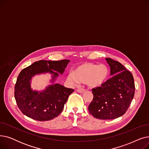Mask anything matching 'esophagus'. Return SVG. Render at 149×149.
I'll return each instance as SVG.
<instances>
[{"instance_id":"obj_1","label":"esophagus","mask_w":149,"mask_h":149,"mask_svg":"<svg viewBox=\"0 0 149 149\" xmlns=\"http://www.w3.org/2000/svg\"><path fill=\"white\" fill-rule=\"evenodd\" d=\"M76 91H77V92H79V93H84L85 92V90L84 89H78Z\"/></svg>"}]
</instances>
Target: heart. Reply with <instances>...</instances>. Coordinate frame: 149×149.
Instances as JSON below:
<instances>
[{
  "label": "heart",
  "mask_w": 149,
  "mask_h": 149,
  "mask_svg": "<svg viewBox=\"0 0 149 149\" xmlns=\"http://www.w3.org/2000/svg\"><path fill=\"white\" fill-rule=\"evenodd\" d=\"M109 74V69L105 65L86 63L78 66L72 73H69L67 79L72 84L79 81L84 83L90 88H96L107 81Z\"/></svg>",
  "instance_id": "heart-1"
}]
</instances>
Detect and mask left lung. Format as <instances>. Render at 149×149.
<instances>
[{"label": "left lung", "mask_w": 149, "mask_h": 149, "mask_svg": "<svg viewBox=\"0 0 149 149\" xmlns=\"http://www.w3.org/2000/svg\"><path fill=\"white\" fill-rule=\"evenodd\" d=\"M106 60L112 77L92 89L93 98L88 110L97 119L112 120L126 113L134 97L135 87L132 74L121 63L111 58Z\"/></svg>", "instance_id": "left-lung-1"}]
</instances>
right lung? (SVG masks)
Instances as JSON below:
<instances>
[{"label": "right lung", "instance_id": "1", "mask_svg": "<svg viewBox=\"0 0 149 149\" xmlns=\"http://www.w3.org/2000/svg\"><path fill=\"white\" fill-rule=\"evenodd\" d=\"M70 61L40 60L23 69L14 87V97L21 112L37 121H48L56 118L63 111L70 93L74 90L58 83H53L42 91H33L31 87L32 77L37 74H51L54 83L58 73L62 74Z\"/></svg>", "mask_w": 149, "mask_h": 149}]
</instances>
